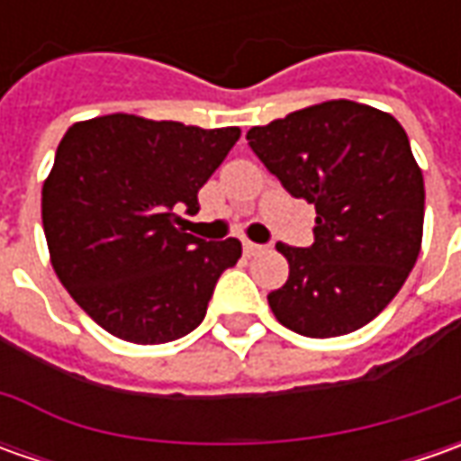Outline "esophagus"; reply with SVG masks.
<instances>
[{
	"label": "esophagus",
	"instance_id": "1",
	"mask_svg": "<svg viewBox=\"0 0 461 461\" xmlns=\"http://www.w3.org/2000/svg\"><path fill=\"white\" fill-rule=\"evenodd\" d=\"M243 251H246L249 257H257V254L264 251V246H258V243H254V240H243Z\"/></svg>",
	"mask_w": 461,
	"mask_h": 461
}]
</instances>
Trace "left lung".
Masks as SVG:
<instances>
[{"label": "left lung", "mask_w": 461, "mask_h": 461, "mask_svg": "<svg viewBox=\"0 0 461 461\" xmlns=\"http://www.w3.org/2000/svg\"><path fill=\"white\" fill-rule=\"evenodd\" d=\"M282 186L315 204L312 246L276 243L287 282L269 293L282 326L344 336L377 318L408 279L423 236V174L398 120L330 99L246 133Z\"/></svg>", "instance_id": "8db88e82"}]
</instances>
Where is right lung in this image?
Instances as JSON below:
<instances>
[{
	"label": "right lung",
	"mask_w": 461,
	"mask_h": 461,
	"mask_svg": "<svg viewBox=\"0 0 461 461\" xmlns=\"http://www.w3.org/2000/svg\"><path fill=\"white\" fill-rule=\"evenodd\" d=\"M240 138L239 128L104 115L71 125L43 185L50 264L79 308L122 341L167 344L203 323L240 240L185 233L182 207Z\"/></svg>",
	"instance_id": "right-lung-1"
}]
</instances>
